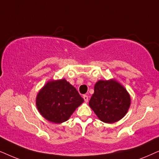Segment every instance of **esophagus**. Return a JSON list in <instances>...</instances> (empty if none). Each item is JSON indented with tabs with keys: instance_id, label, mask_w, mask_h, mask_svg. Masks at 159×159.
<instances>
[{
	"instance_id": "1",
	"label": "esophagus",
	"mask_w": 159,
	"mask_h": 159,
	"mask_svg": "<svg viewBox=\"0 0 159 159\" xmlns=\"http://www.w3.org/2000/svg\"><path fill=\"white\" fill-rule=\"evenodd\" d=\"M84 101L86 102H88V100H89V97L87 96V95H84Z\"/></svg>"
}]
</instances>
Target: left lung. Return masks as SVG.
Segmentation results:
<instances>
[{"mask_svg": "<svg viewBox=\"0 0 159 159\" xmlns=\"http://www.w3.org/2000/svg\"><path fill=\"white\" fill-rule=\"evenodd\" d=\"M89 104L102 121L111 124L126 115L130 106V97L116 81H99Z\"/></svg>", "mask_w": 159, "mask_h": 159, "instance_id": "obj_1", "label": "left lung"}]
</instances>
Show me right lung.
<instances>
[{
  "mask_svg": "<svg viewBox=\"0 0 159 159\" xmlns=\"http://www.w3.org/2000/svg\"><path fill=\"white\" fill-rule=\"evenodd\" d=\"M83 102L78 91L65 79L48 82L36 98L40 113L55 124L66 121Z\"/></svg>",
  "mask_w": 159,
  "mask_h": 159,
  "instance_id": "right-lung-1",
  "label": "right lung"
}]
</instances>
